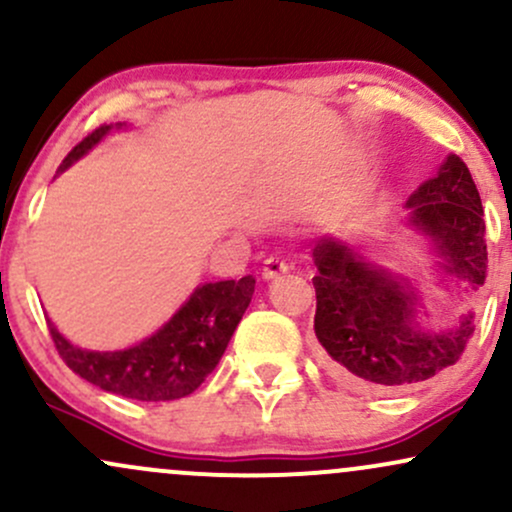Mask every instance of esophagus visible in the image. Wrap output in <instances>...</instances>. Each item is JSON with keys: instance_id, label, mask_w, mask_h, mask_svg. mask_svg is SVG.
Returning a JSON list of instances; mask_svg holds the SVG:
<instances>
[{"instance_id": "34e87169", "label": "esophagus", "mask_w": 512, "mask_h": 512, "mask_svg": "<svg viewBox=\"0 0 512 512\" xmlns=\"http://www.w3.org/2000/svg\"><path fill=\"white\" fill-rule=\"evenodd\" d=\"M289 272V262L286 260H281V257H276V255H272V257H267V260H264V267H262V276L264 279H276V276H281V274H286Z\"/></svg>"}]
</instances>
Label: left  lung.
Here are the masks:
<instances>
[{"label": "left lung", "instance_id": "obj_1", "mask_svg": "<svg viewBox=\"0 0 512 512\" xmlns=\"http://www.w3.org/2000/svg\"><path fill=\"white\" fill-rule=\"evenodd\" d=\"M411 226L433 238L440 267L477 291L486 281L484 209L472 173L448 156L436 178L409 197ZM315 334L325 361L346 383L370 392L407 390L460 361L474 334V313L452 330L426 332L416 322V293L385 269L363 262L334 238L313 248Z\"/></svg>", "mask_w": 512, "mask_h": 512}]
</instances>
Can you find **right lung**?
Returning a JSON list of instances; mask_svg holds the SVG:
<instances>
[{"instance_id": "add662e5", "label": "right lung", "mask_w": 512, "mask_h": 512, "mask_svg": "<svg viewBox=\"0 0 512 512\" xmlns=\"http://www.w3.org/2000/svg\"><path fill=\"white\" fill-rule=\"evenodd\" d=\"M122 127V125H117ZM113 125H101L69 151L62 173L76 158L96 146ZM255 279L214 281L197 286L187 303L149 339L122 351H86L69 344L48 322L50 337L62 361L76 375L105 392L139 402H170L192 395L221 361L238 322L248 310Z\"/></svg>"}]
</instances>
